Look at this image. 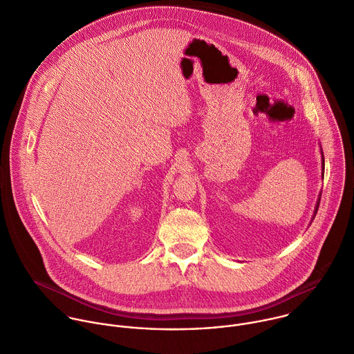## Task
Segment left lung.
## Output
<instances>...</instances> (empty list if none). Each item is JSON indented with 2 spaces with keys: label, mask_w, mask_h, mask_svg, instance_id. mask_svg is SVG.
<instances>
[{
  "label": "left lung",
  "mask_w": 354,
  "mask_h": 354,
  "mask_svg": "<svg viewBox=\"0 0 354 354\" xmlns=\"http://www.w3.org/2000/svg\"><path fill=\"white\" fill-rule=\"evenodd\" d=\"M322 171H323L322 178H324V154H323V149H322ZM320 200H322V194H319V200H317V203H316V207H315V212H313V218H312V221L315 219V216H316V214H317V211H319Z\"/></svg>",
  "instance_id": "1"
}]
</instances>
